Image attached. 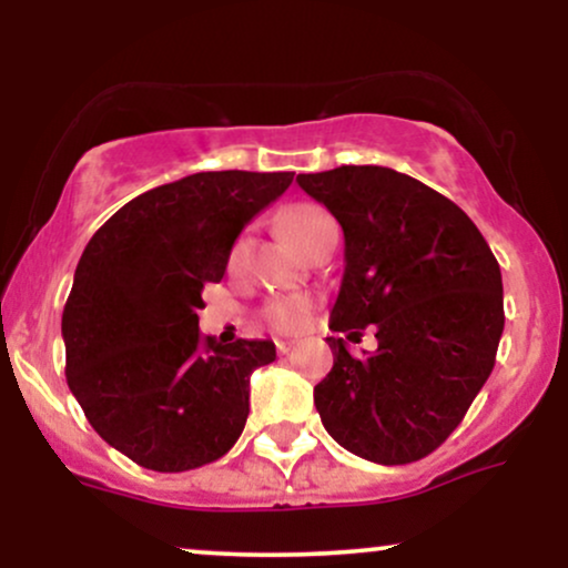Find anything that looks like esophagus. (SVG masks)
Instances as JSON below:
<instances>
[{"mask_svg":"<svg viewBox=\"0 0 568 568\" xmlns=\"http://www.w3.org/2000/svg\"><path fill=\"white\" fill-rule=\"evenodd\" d=\"M275 347H277V352H280V355H288V352H291V347H293V344H291V342H275Z\"/></svg>","mask_w":568,"mask_h":568,"instance_id":"esophagus-1","label":"esophagus"}]
</instances>
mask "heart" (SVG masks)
<instances>
[{
    "instance_id": "obj_1",
    "label": "heart",
    "mask_w": 568,
    "mask_h": 568,
    "mask_svg": "<svg viewBox=\"0 0 568 568\" xmlns=\"http://www.w3.org/2000/svg\"><path fill=\"white\" fill-rule=\"evenodd\" d=\"M323 221H331V216L323 211V207L310 205V202H298V205L285 207V211L280 213L277 226H280V232H283V237L288 240L293 247H302L304 240L310 237V234L315 232ZM245 247H247L245 237H237L232 243V247H230L232 270L243 262ZM306 312H310V298H304V296L275 298V302L266 306V321H270V325H275L277 331H296L298 325L304 323Z\"/></svg>"
}]
</instances>
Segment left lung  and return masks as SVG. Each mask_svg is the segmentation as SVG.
<instances>
[{
  "instance_id": "left-lung-1",
  "label": "left lung",
  "mask_w": 568,
  "mask_h": 568,
  "mask_svg": "<svg viewBox=\"0 0 568 568\" xmlns=\"http://www.w3.org/2000/svg\"><path fill=\"white\" fill-rule=\"evenodd\" d=\"M344 232V275L331 328L379 347L349 355L328 336L334 368L315 387L338 446L408 465L433 454L480 393L505 328L501 272L470 216L422 181L379 165L298 173Z\"/></svg>"
}]
</instances>
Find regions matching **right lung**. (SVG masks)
<instances>
[{
  "label": "right lung",
  "instance_id": "add662e5",
  "mask_svg": "<svg viewBox=\"0 0 568 568\" xmlns=\"http://www.w3.org/2000/svg\"><path fill=\"white\" fill-rule=\"evenodd\" d=\"M291 181L186 175L130 200L84 247L61 321L67 382L95 433L135 465L194 470L243 433L251 374L275 361V344H219L200 334L197 312L237 234Z\"/></svg>",
  "mask_w": 568,
  "mask_h": 568
}]
</instances>
